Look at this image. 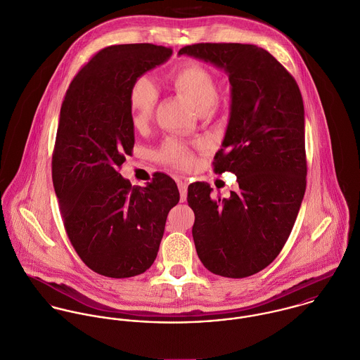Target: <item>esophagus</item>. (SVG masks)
<instances>
[{"label":"esophagus","instance_id":"obj_1","mask_svg":"<svg viewBox=\"0 0 360 360\" xmlns=\"http://www.w3.org/2000/svg\"><path fill=\"white\" fill-rule=\"evenodd\" d=\"M178 188H179V193H181V200L185 202L186 200V195H188V182L179 179L178 181Z\"/></svg>","mask_w":360,"mask_h":360}]
</instances>
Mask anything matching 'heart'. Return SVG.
<instances>
[{"mask_svg":"<svg viewBox=\"0 0 360 360\" xmlns=\"http://www.w3.org/2000/svg\"><path fill=\"white\" fill-rule=\"evenodd\" d=\"M176 90L184 93L195 105L198 112H207L218 100V80L216 75L199 64H186L171 75ZM158 89L148 76H139L129 90V114L135 128L146 125L155 110ZM158 158L169 165L186 168L193 162L192 150L182 142L169 138L158 150Z\"/></svg>","mask_w":360,"mask_h":360,"instance_id":"heart-1","label":"heart"}]
</instances>
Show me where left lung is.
<instances>
[{
    "label": "left lung",
    "mask_w": 360,
    "mask_h": 360,
    "mask_svg": "<svg viewBox=\"0 0 360 360\" xmlns=\"http://www.w3.org/2000/svg\"><path fill=\"white\" fill-rule=\"evenodd\" d=\"M186 54L224 70L231 112L214 171L236 175L239 191L214 199L191 184L192 235L203 266L226 278L266 269L283 250L306 191L304 108L293 76L264 49L239 43L185 46Z\"/></svg>",
    "instance_id": "8db88e82"
}]
</instances>
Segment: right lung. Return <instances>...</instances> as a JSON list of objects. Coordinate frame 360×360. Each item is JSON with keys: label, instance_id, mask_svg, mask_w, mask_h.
Returning a JSON list of instances; mask_svg holds the SVG:
<instances>
[{"label": "right lung", "instance_id": "add662e5", "mask_svg": "<svg viewBox=\"0 0 360 360\" xmlns=\"http://www.w3.org/2000/svg\"><path fill=\"white\" fill-rule=\"evenodd\" d=\"M171 54L148 43L105 47L73 77L61 105L56 195L73 249L105 277L129 278L150 269L167 216L179 202L178 186L165 174L141 188L118 172L135 144L131 86Z\"/></svg>", "mask_w": 360, "mask_h": 360}]
</instances>
